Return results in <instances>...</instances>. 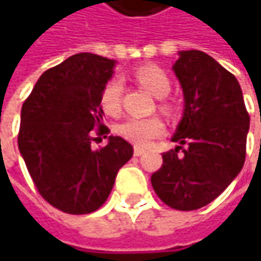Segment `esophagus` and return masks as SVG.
Returning <instances> with one entry per match:
<instances>
[{
	"instance_id": "esophagus-1",
	"label": "esophagus",
	"mask_w": 261,
	"mask_h": 261,
	"mask_svg": "<svg viewBox=\"0 0 261 261\" xmlns=\"http://www.w3.org/2000/svg\"><path fill=\"white\" fill-rule=\"evenodd\" d=\"M144 152H145V151H144L142 148H139V146H135V149H134V154H135V156H141Z\"/></svg>"
}]
</instances>
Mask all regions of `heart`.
<instances>
[{
	"label": "heart",
	"instance_id": "b5f03b06",
	"mask_svg": "<svg viewBox=\"0 0 261 261\" xmlns=\"http://www.w3.org/2000/svg\"><path fill=\"white\" fill-rule=\"evenodd\" d=\"M135 80L155 97H164L170 91V78L156 65H142L135 71ZM100 105L105 113L119 115L122 106V84L119 80L109 81L100 95ZM166 130L164 122L160 117H130L120 125V134L135 145L146 146Z\"/></svg>",
	"mask_w": 261,
	"mask_h": 261
}]
</instances>
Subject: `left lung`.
<instances>
[{"instance_id": "8db88e82", "label": "left lung", "mask_w": 261, "mask_h": 261, "mask_svg": "<svg viewBox=\"0 0 261 261\" xmlns=\"http://www.w3.org/2000/svg\"><path fill=\"white\" fill-rule=\"evenodd\" d=\"M173 69L183 87L185 115L173 136L178 146L163 154L151 185L167 206L196 211L241 171L250 116L237 78L212 56L183 50Z\"/></svg>"}]
</instances>
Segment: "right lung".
<instances>
[{"label":"right lung","instance_id":"1","mask_svg":"<svg viewBox=\"0 0 261 261\" xmlns=\"http://www.w3.org/2000/svg\"><path fill=\"white\" fill-rule=\"evenodd\" d=\"M115 61L76 54L49 68L21 107L18 149L37 192L49 205L71 215L103 206L117 171L134 155L120 136L93 149L95 135L107 138L100 95Z\"/></svg>","mask_w":261,"mask_h":261}]
</instances>
